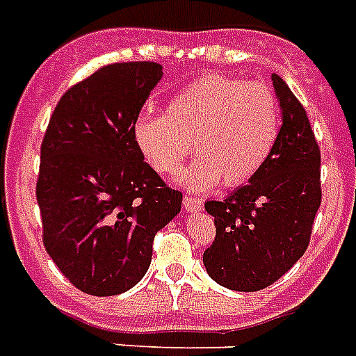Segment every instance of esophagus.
I'll use <instances>...</instances> for the list:
<instances>
[{"mask_svg": "<svg viewBox=\"0 0 356 356\" xmlns=\"http://www.w3.org/2000/svg\"><path fill=\"white\" fill-rule=\"evenodd\" d=\"M183 207L186 209L188 213H194V211H202L203 202H202V200H197V197L184 196L183 197Z\"/></svg>", "mask_w": 356, "mask_h": 356, "instance_id": "esophagus-1", "label": "esophagus"}]
</instances>
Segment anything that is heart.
Here are the masks:
<instances>
[{"instance_id":"obj_1","label":"heart","mask_w":356,"mask_h":356,"mask_svg":"<svg viewBox=\"0 0 356 356\" xmlns=\"http://www.w3.org/2000/svg\"><path fill=\"white\" fill-rule=\"evenodd\" d=\"M278 134L275 91L226 74L202 76L170 100L168 115L142 113L132 124L136 147L160 175L177 173L194 147L200 156L179 179L194 192L220 181L229 188L246 183L267 162Z\"/></svg>"}]
</instances>
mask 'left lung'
<instances>
[{"label":"left lung","instance_id":"obj_1","mask_svg":"<svg viewBox=\"0 0 356 356\" xmlns=\"http://www.w3.org/2000/svg\"><path fill=\"white\" fill-rule=\"evenodd\" d=\"M282 127L263 168L220 202H207L216 237L203 265L216 284L233 291H259L302 257L321 205V153L305 108L278 74Z\"/></svg>","mask_w":356,"mask_h":356}]
</instances>
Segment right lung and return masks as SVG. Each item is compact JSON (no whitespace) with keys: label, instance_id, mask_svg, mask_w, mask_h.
Instances as JSON below:
<instances>
[{"label":"right lung","instance_id":"obj_1","mask_svg":"<svg viewBox=\"0 0 356 356\" xmlns=\"http://www.w3.org/2000/svg\"><path fill=\"white\" fill-rule=\"evenodd\" d=\"M162 78L153 61L106 65L61 97L40 145L37 202L48 256L80 291L112 297L147 273L183 194L143 162L132 124Z\"/></svg>","mask_w":356,"mask_h":356}]
</instances>
